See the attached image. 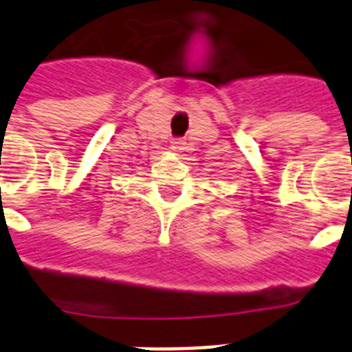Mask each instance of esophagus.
<instances>
[{
  "label": "esophagus",
  "instance_id": "1",
  "mask_svg": "<svg viewBox=\"0 0 352 352\" xmlns=\"http://www.w3.org/2000/svg\"><path fill=\"white\" fill-rule=\"evenodd\" d=\"M171 150L177 151V153H182V151L188 150L184 139H173V141H171Z\"/></svg>",
  "mask_w": 352,
  "mask_h": 352
}]
</instances>
